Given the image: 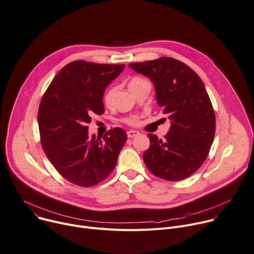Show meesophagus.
<instances>
[{
  "instance_id": "1",
  "label": "esophagus",
  "mask_w": 254,
  "mask_h": 254,
  "mask_svg": "<svg viewBox=\"0 0 254 254\" xmlns=\"http://www.w3.org/2000/svg\"><path fill=\"white\" fill-rule=\"evenodd\" d=\"M139 134H140V132L137 131V130L130 129V130L127 131V136H128V137H133V136H136V135H139Z\"/></svg>"
}]
</instances>
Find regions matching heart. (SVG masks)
<instances>
[{"mask_svg": "<svg viewBox=\"0 0 254 254\" xmlns=\"http://www.w3.org/2000/svg\"><path fill=\"white\" fill-rule=\"evenodd\" d=\"M142 81H144V79H142V78H133V79H131L129 81V83H128V88H131L132 86L139 84ZM114 93H115V88H113V87L106 91V93L104 94V97H103L104 103L106 105H110L111 104L112 99L114 97ZM126 123L130 125V126H136L137 124H139V118H137V117H130V118L126 120Z\"/></svg>", "mask_w": 254, "mask_h": 254, "instance_id": "obj_1", "label": "heart"}]
</instances>
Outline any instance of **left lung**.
I'll use <instances>...</instances> for the list:
<instances>
[{
  "label": "left lung",
  "mask_w": 254,
  "mask_h": 254,
  "mask_svg": "<svg viewBox=\"0 0 254 254\" xmlns=\"http://www.w3.org/2000/svg\"><path fill=\"white\" fill-rule=\"evenodd\" d=\"M128 65L153 82L157 103L171 123L163 140L148 133L151 144L143 156L147 168L168 181L190 176L204 162L216 130L215 112L201 79L172 58Z\"/></svg>",
  "instance_id": "left-lung-1"
}]
</instances>
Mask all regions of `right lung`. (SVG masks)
<instances>
[{
	"instance_id": "add662e5",
	"label": "right lung",
	"mask_w": 254,
	"mask_h": 254,
	"mask_svg": "<svg viewBox=\"0 0 254 254\" xmlns=\"http://www.w3.org/2000/svg\"><path fill=\"white\" fill-rule=\"evenodd\" d=\"M125 66L72 62L56 75L41 99L37 121L42 149L59 173L79 187L103 181L127 142L121 127L101 137L89 136L87 127L92 115L104 112V91Z\"/></svg>"
}]
</instances>
